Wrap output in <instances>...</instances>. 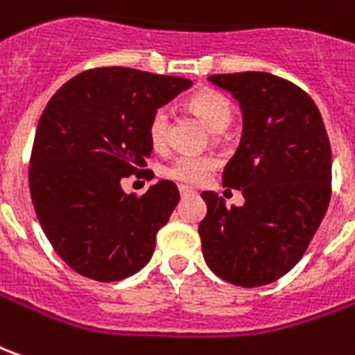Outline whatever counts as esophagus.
Segmentation results:
<instances>
[{"instance_id": "1", "label": "esophagus", "mask_w": 355, "mask_h": 355, "mask_svg": "<svg viewBox=\"0 0 355 355\" xmlns=\"http://www.w3.org/2000/svg\"><path fill=\"white\" fill-rule=\"evenodd\" d=\"M178 192H180V196H192V194H194V190H192V188H188V186H180V188H178Z\"/></svg>"}]
</instances>
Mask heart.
Segmentation results:
<instances>
[{
	"label": "heart",
	"instance_id": "heart-1",
	"mask_svg": "<svg viewBox=\"0 0 355 355\" xmlns=\"http://www.w3.org/2000/svg\"><path fill=\"white\" fill-rule=\"evenodd\" d=\"M190 107L213 132H223L232 121V105L219 92H202L190 100ZM148 135L153 148H163L169 135V111L159 107L150 119ZM215 169V159L207 155H178L165 167V177L182 184H202Z\"/></svg>",
	"mask_w": 355,
	"mask_h": 355
}]
</instances>
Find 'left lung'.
Wrapping results in <instances>:
<instances>
[{
	"mask_svg": "<svg viewBox=\"0 0 355 355\" xmlns=\"http://www.w3.org/2000/svg\"><path fill=\"white\" fill-rule=\"evenodd\" d=\"M242 111V136L223 171V186L240 190L242 207L202 192V252L223 281L254 288L298 263L331 200V144L313 100L269 73L213 74Z\"/></svg>",
	"mask_w": 355,
	"mask_h": 355,
	"instance_id": "8db88e82",
	"label": "left lung"
}]
</instances>
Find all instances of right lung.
<instances>
[{
	"label": "right lung",
	"instance_id": "right-lung-1",
	"mask_svg": "<svg viewBox=\"0 0 355 355\" xmlns=\"http://www.w3.org/2000/svg\"><path fill=\"white\" fill-rule=\"evenodd\" d=\"M192 86L178 76L103 67L76 74L40 117L28 184L57 255L88 279H126L152 259L155 234L180 194L159 180L144 196L121 180L144 173L152 115Z\"/></svg>",
	"mask_w": 355,
	"mask_h": 355
}]
</instances>
